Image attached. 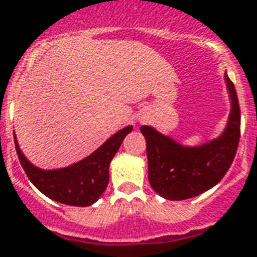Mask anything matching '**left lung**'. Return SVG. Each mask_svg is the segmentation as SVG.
<instances>
[{"label":"left lung","mask_w":257,"mask_h":257,"mask_svg":"<svg viewBox=\"0 0 257 257\" xmlns=\"http://www.w3.org/2000/svg\"><path fill=\"white\" fill-rule=\"evenodd\" d=\"M231 111L226 130L217 140L198 148L181 146L153 127L142 126L146 140L149 183L157 194L169 200L198 196L218 184L229 171L240 142V104L234 84L225 74Z\"/></svg>","instance_id":"8db88e82"}]
</instances>
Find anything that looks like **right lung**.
Returning a JSON list of instances; mask_svg holds the SVG:
<instances>
[{
	"label": "right lung",
	"instance_id": "1",
	"mask_svg": "<svg viewBox=\"0 0 257 257\" xmlns=\"http://www.w3.org/2000/svg\"><path fill=\"white\" fill-rule=\"evenodd\" d=\"M133 126L117 131L99 149L82 161L70 167L54 171H43L34 167L21 153L15 136V146L23 169L40 192L59 203L85 207L93 204L103 194L109 181V163L120 148L124 137L131 133Z\"/></svg>",
	"mask_w": 257,
	"mask_h": 257
}]
</instances>
